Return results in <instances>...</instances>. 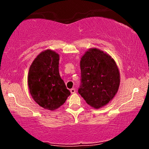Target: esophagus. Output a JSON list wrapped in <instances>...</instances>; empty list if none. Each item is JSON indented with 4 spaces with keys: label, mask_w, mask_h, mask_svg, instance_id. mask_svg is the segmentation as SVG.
<instances>
[{
    "label": "esophagus",
    "mask_w": 149,
    "mask_h": 149,
    "mask_svg": "<svg viewBox=\"0 0 149 149\" xmlns=\"http://www.w3.org/2000/svg\"><path fill=\"white\" fill-rule=\"evenodd\" d=\"M70 91H71V94H74L75 92H76V90H75L74 88H72V89H71V90H70Z\"/></svg>",
    "instance_id": "esophagus-1"
}]
</instances>
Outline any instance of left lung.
Segmentation results:
<instances>
[{"label": "left lung", "mask_w": 149, "mask_h": 149, "mask_svg": "<svg viewBox=\"0 0 149 149\" xmlns=\"http://www.w3.org/2000/svg\"><path fill=\"white\" fill-rule=\"evenodd\" d=\"M81 85L78 93L94 109L109 104L117 94L120 82L115 60L100 49L90 48L80 59Z\"/></svg>", "instance_id": "8db88e82"}]
</instances>
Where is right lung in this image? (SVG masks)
Masks as SVG:
<instances>
[{"label":"right lung","instance_id":"right-lung-1","mask_svg":"<svg viewBox=\"0 0 149 149\" xmlns=\"http://www.w3.org/2000/svg\"><path fill=\"white\" fill-rule=\"evenodd\" d=\"M59 55L52 49L42 51L34 59L28 73V87L39 106L54 111L64 104L71 92L59 72Z\"/></svg>","mask_w":149,"mask_h":149}]
</instances>
